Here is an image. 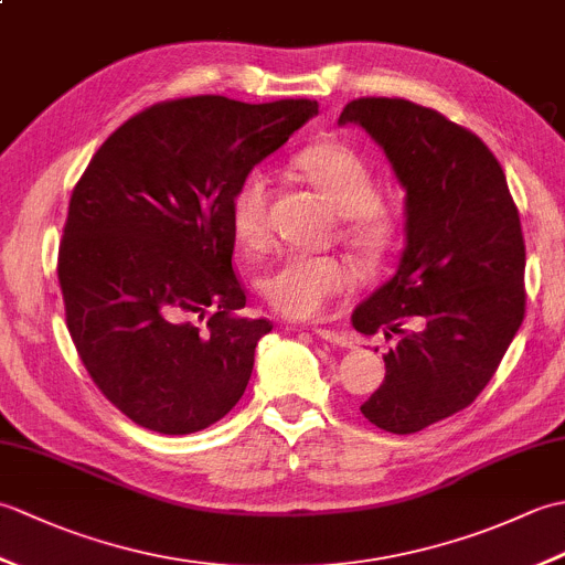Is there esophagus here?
<instances>
[{
  "label": "esophagus",
  "mask_w": 565,
  "mask_h": 565,
  "mask_svg": "<svg viewBox=\"0 0 565 565\" xmlns=\"http://www.w3.org/2000/svg\"><path fill=\"white\" fill-rule=\"evenodd\" d=\"M313 334L320 340H326L330 344H338V347H347V350H352L354 342L347 332H340V330H328V328H313Z\"/></svg>",
  "instance_id": "34e87169"
}]
</instances>
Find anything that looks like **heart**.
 Instances as JSON below:
<instances>
[{"mask_svg": "<svg viewBox=\"0 0 565 565\" xmlns=\"http://www.w3.org/2000/svg\"><path fill=\"white\" fill-rule=\"evenodd\" d=\"M294 170L344 215L342 237L364 264H381L398 239V215L379 201V179L369 162L342 140H318L294 154ZM269 177L247 172L227 203L239 245L259 252L269 243ZM259 291L276 313L291 320L326 316L354 291V274L338 257L289 255L259 276Z\"/></svg>", "mask_w": 565, "mask_h": 565, "instance_id": "b5f03b06", "label": "heart"}]
</instances>
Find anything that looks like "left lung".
Listing matches in <instances>:
<instances>
[{"instance_id": "8db88e82", "label": "left lung", "mask_w": 565, "mask_h": 565, "mask_svg": "<svg viewBox=\"0 0 565 565\" xmlns=\"http://www.w3.org/2000/svg\"><path fill=\"white\" fill-rule=\"evenodd\" d=\"M340 124L362 126L405 189L398 271L354 310L352 326L398 334L362 413L393 435H413L471 405L522 326L520 211L486 142L435 109L362 97L344 106Z\"/></svg>"}]
</instances>
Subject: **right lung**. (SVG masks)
I'll return each instance as SVG.
<instances>
[{
  "label": "right lung",
  "instance_id": "add662e5",
  "mask_svg": "<svg viewBox=\"0 0 565 565\" xmlns=\"http://www.w3.org/2000/svg\"><path fill=\"white\" fill-rule=\"evenodd\" d=\"M316 114L310 99L152 104L104 140L72 189L57 252L67 330L136 425L191 435L243 398L271 322L239 313L227 203Z\"/></svg>",
  "mask_w": 565,
  "mask_h": 565
}]
</instances>
